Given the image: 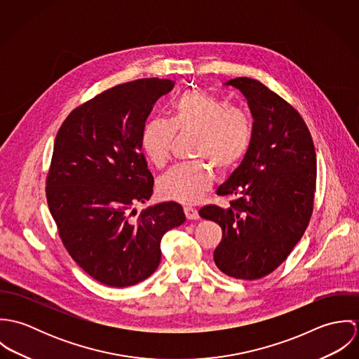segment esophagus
<instances>
[{"instance_id": "1", "label": "esophagus", "mask_w": 359, "mask_h": 359, "mask_svg": "<svg viewBox=\"0 0 359 359\" xmlns=\"http://www.w3.org/2000/svg\"><path fill=\"white\" fill-rule=\"evenodd\" d=\"M184 212H185L188 219H198L199 218V211L195 207H192V205H185L184 207Z\"/></svg>"}]
</instances>
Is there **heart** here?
Listing matches in <instances>:
<instances>
[{
    "label": "heart",
    "instance_id": "obj_1",
    "mask_svg": "<svg viewBox=\"0 0 359 359\" xmlns=\"http://www.w3.org/2000/svg\"><path fill=\"white\" fill-rule=\"evenodd\" d=\"M170 110V118L154 117L145 124L141 145L148 158L161 168L170 158L177 133L196 134L192 154L201 160L174 165L157 182L163 198L196 203L212 184L209 161L225 172L245 158L255 137L253 120L243 109L202 90L184 91Z\"/></svg>",
    "mask_w": 359,
    "mask_h": 359
}]
</instances>
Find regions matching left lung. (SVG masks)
<instances>
[{
    "mask_svg": "<svg viewBox=\"0 0 359 359\" xmlns=\"http://www.w3.org/2000/svg\"><path fill=\"white\" fill-rule=\"evenodd\" d=\"M226 86L246 97L255 137L241 165L217 191L232 198L229 205H205L199 214L222 229L214 250L218 269L255 280L273 272L307 229L316 154L306 121L290 103L255 79L236 77Z\"/></svg>",
    "mask_w": 359,
    "mask_h": 359,
    "instance_id": "obj_1",
    "label": "left lung"
}]
</instances>
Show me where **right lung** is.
I'll list each match as a JSON object with an SVG mask.
<instances>
[{"mask_svg":"<svg viewBox=\"0 0 359 359\" xmlns=\"http://www.w3.org/2000/svg\"><path fill=\"white\" fill-rule=\"evenodd\" d=\"M171 80L140 79L118 84L77 106L53 144L46 195L59 238L76 264L111 287L137 285L160 262V241L185 222L181 205L144 208L154 175L141 134Z\"/></svg>","mask_w":359,"mask_h":359,"instance_id":"1","label":"right lung"}]
</instances>
